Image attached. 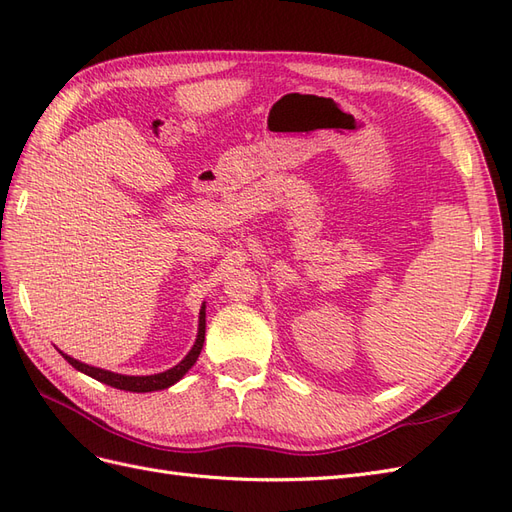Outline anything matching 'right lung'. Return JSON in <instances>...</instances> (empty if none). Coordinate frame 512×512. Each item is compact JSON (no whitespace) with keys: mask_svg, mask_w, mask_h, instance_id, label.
<instances>
[{"mask_svg":"<svg viewBox=\"0 0 512 512\" xmlns=\"http://www.w3.org/2000/svg\"><path fill=\"white\" fill-rule=\"evenodd\" d=\"M205 303L203 307H200V316H198V333H196V342L192 346V350L183 356V359L175 365L170 367L166 371H160V374H151V376H123V374H115V371H108V369H100V367H94V365H87V363H81L72 359V356L61 352V356L74 367L83 371L85 376L94 378L98 382H104L108 386H113V389H119V391H130V393H151V391H164L168 389V386L177 384L188 371L194 367V363L198 361V354L200 350H203V344H205Z\"/></svg>","mask_w":512,"mask_h":512,"instance_id":"add662e5","label":"right lung"}]
</instances>
